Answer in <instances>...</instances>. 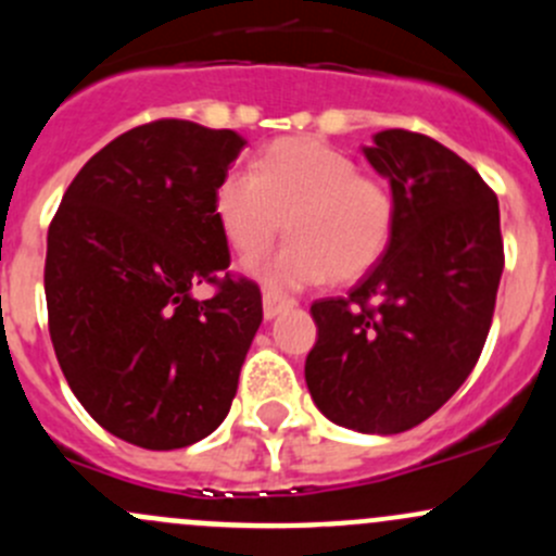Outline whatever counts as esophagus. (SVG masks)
I'll list each match as a JSON object with an SVG mask.
<instances>
[{"label":"esophagus","instance_id":"34e87169","mask_svg":"<svg viewBox=\"0 0 556 556\" xmlns=\"http://www.w3.org/2000/svg\"><path fill=\"white\" fill-rule=\"evenodd\" d=\"M290 306H295V301L288 299V295L271 293V290H266V293H263V317L266 319H274L277 314L290 309Z\"/></svg>","mask_w":556,"mask_h":556}]
</instances>
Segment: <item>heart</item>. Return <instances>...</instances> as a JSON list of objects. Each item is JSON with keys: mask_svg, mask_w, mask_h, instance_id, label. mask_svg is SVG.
I'll return each mask as SVG.
<instances>
[{"mask_svg": "<svg viewBox=\"0 0 556 556\" xmlns=\"http://www.w3.org/2000/svg\"><path fill=\"white\" fill-rule=\"evenodd\" d=\"M215 210L242 257L268 250L288 220L290 242L250 263L271 290L328 277L355 282L379 266L395 233L392 190L314 137L277 139L263 150L257 172H228L217 185Z\"/></svg>", "mask_w": 556, "mask_h": 556, "instance_id": "b5f03b06", "label": "heart"}]
</instances>
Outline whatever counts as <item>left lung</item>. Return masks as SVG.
Here are the masks:
<instances>
[{
	"instance_id": "8db88e82",
	"label": "left lung",
	"mask_w": 556,
	"mask_h": 556,
	"mask_svg": "<svg viewBox=\"0 0 556 556\" xmlns=\"http://www.w3.org/2000/svg\"><path fill=\"white\" fill-rule=\"evenodd\" d=\"M366 159L390 177L395 233L346 299L312 304L306 384L330 422L390 435L425 422L473 371L506 255L495 190L450 148L387 128Z\"/></svg>"
}]
</instances>
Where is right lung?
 <instances>
[{
    "label": "right lung",
    "mask_w": 556,
    "mask_h": 556,
    "mask_svg": "<svg viewBox=\"0 0 556 556\" xmlns=\"http://www.w3.org/2000/svg\"><path fill=\"white\" fill-rule=\"evenodd\" d=\"M244 139L164 117L112 139L48 228L45 299L55 357L88 414L142 450H179L226 419L263 319L231 274L217 185ZM212 283L199 302L189 290Z\"/></svg>",
    "instance_id": "right-lung-1"
}]
</instances>
